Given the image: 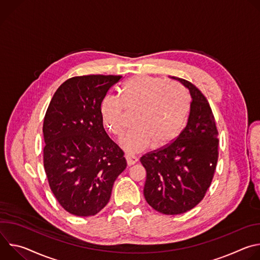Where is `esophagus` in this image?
I'll use <instances>...</instances> for the list:
<instances>
[{
    "mask_svg": "<svg viewBox=\"0 0 260 260\" xmlns=\"http://www.w3.org/2000/svg\"><path fill=\"white\" fill-rule=\"evenodd\" d=\"M125 159H126V162H127V166H128V167L135 165V164L138 161V158L135 157V156H132V155H126V156H125Z\"/></svg>",
    "mask_w": 260,
    "mask_h": 260,
    "instance_id": "1",
    "label": "esophagus"
}]
</instances>
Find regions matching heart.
<instances>
[{
  "instance_id": "1",
  "label": "heart",
  "mask_w": 260,
  "mask_h": 260,
  "mask_svg": "<svg viewBox=\"0 0 260 260\" xmlns=\"http://www.w3.org/2000/svg\"><path fill=\"white\" fill-rule=\"evenodd\" d=\"M190 100L181 86L149 75L128 79L121 99L109 94L101 105V114L106 128L121 137L126 129V112L136 111V126L122 138L120 145L129 154L147 150L153 144L162 148L172 143L186 121Z\"/></svg>"
}]
</instances>
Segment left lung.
I'll return each mask as SVG.
<instances>
[{
  "label": "left lung",
  "instance_id": "1",
  "mask_svg": "<svg viewBox=\"0 0 260 260\" xmlns=\"http://www.w3.org/2000/svg\"><path fill=\"white\" fill-rule=\"evenodd\" d=\"M171 78L182 83L191 95L187 125L175 141L144 154L140 160L147 173V203L159 213L178 215L205 198L217 166L219 139L206 96L191 82Z\"/></svg>",
  "mask_w": 260,
  "mask_h": 260
}]
</instances>
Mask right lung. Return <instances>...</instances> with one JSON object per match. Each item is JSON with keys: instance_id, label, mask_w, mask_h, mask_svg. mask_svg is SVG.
Masks as SVG:
<instances>
[{"instance_id": "obj_1", "label": "right lung", "mask_w": 260, "mask_h": 260, "mask_svg": "<svg viewBox=\"0 0 260 260\" xmlns=\"http://www.w3.org/2000/svg\"><path fill=\"white\" fill-rule=\"evenodd\" d=\"M122 76H76L55 91L44 117L43 162L50 189L70 214L88 217L109 202L126 168L120 147L107 135L101 105Z\"/></svg>"}]
</instances>
